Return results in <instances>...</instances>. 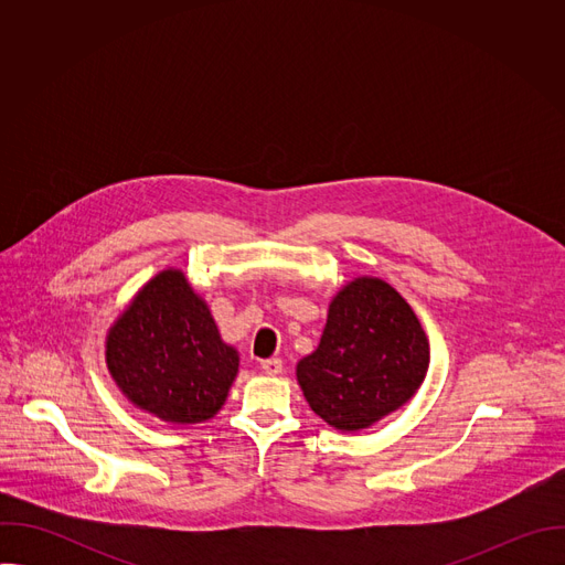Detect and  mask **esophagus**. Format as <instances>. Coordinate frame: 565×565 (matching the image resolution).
Segmentation results:
<instances>
[{
	"label": "esophagus",
	"mask_w": 565,
	"mask_h": 565,
	"mask_svg": "<svg viewBox=\"0 0 565 565\" xmlns=\"http://www.w3.org/2000/svg\"><path fill=\"white\" fill-rule=\"evenodd\" d=\"M262 369L268 373V375H279L281 369H284V362L279 358H268L262 362Z\"/></svg>",
	"instance_id": "1"
}]
</instances>
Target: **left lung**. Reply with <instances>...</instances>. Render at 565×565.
<instances>
[{
  "label": "left lung",
  "mask_w": 565,
  "mask_h": 565,
  "mask_svg": "<svg viewBox=\"0 0 565 565\" xmlns=\"http://www.w3.org/2000/svg\"><path fill=\"white\" fill-rule=\"evenodd\" d=\"M427 369L429 340L412 306L386 281L360 277L333 297L297 382L321 420L360 431L409 402Z\"/></svg>",
  "instance_id": "1"
}]
</instances>
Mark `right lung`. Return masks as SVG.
<instances>
[{"label":"right lung","mask_w":565,"mask_h":565,"mask_svg":"<svg viewBox=\"0 0 565 565\" xmlns=\"http://www.w3.org/2000/svg\"><path fill=\"white\" fill-rule=\"evenodd\" d=\"M107 366L136 407L174 425L210 420L227 397L238 353L181 270H163L107 335Z\"/></svg>","instance_id":"1"}]
</instances>
